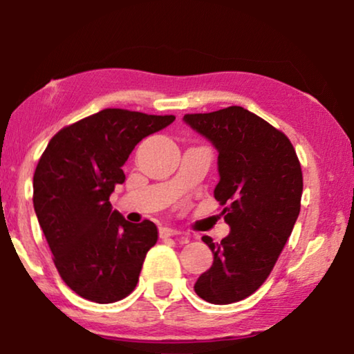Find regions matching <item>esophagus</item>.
I'll return each instance as SVG.
<instances>
[{"instance_id": "esophagus-1", "label": "esophagus", "mask_w": 354, "mask_h": 354, "mask_svg": "<svg viewBox=\"0 0 354 354\" xmlns=\"http://www.w3.org/2000/svg\"><path fill=\"white\" fill-rule=\"evenodd\" d=\"M177 234H180V232L176 228H171V227H162L160 230V236L161 238H171V236H177Z\"/></svg>"}]
</instances>
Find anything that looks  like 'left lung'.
<instances>
[{"label": "left lung", "mask_w": 354, "mask_h": 354, "mask_svg": "<svg viewBox=\"0 0 354 354\" xmlns=\"http://www.w3.org/2000/svg\"><path fill=\"white\" fill-rule=\"evenodd\" d=\"M183 120L217 148L220 180L214 196L230 225L220 243L203 236L214 263L194 292L209 304H234L265 283L288 243L304 192L300 161L284 132L243 106Z\"/></svg>", "instance_id": "8db88e82"}]
</instances>
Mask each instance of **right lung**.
I'll return each mask as SVG.
<instances>
[{
	"mask_svg": "<svg viewBox=\"0 0 354 354\" xmlns=\"http://www.w3.org/2000/svg\"><path fill=\"white\" fill-rule=\"evenodd\" d=\"M174 120L105 109L60 129L39 158L35 212L60 278L86 300L113 304L136 289L158 228L111 211L110 194L126 180L122 166L137 143Z\"/></svg>",
	"mask_w": 354,
	"mask_h": 354,
	"instance_id": "add662e5",
	"label": "right lung"
}]
</instances>
